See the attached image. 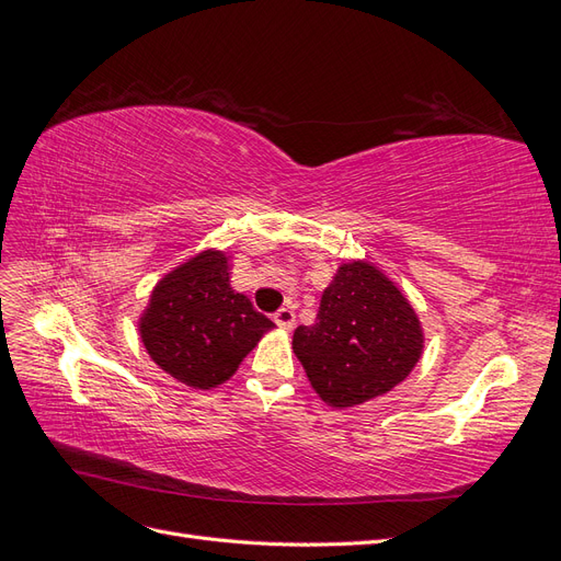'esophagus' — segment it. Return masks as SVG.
Returning <instances> with one entry per match:
<instances>
[{
    "label": "esophagus",
    "mask_w": 561,
    "mask_h": 561,
    "mask_svg": "<svg viewBox=\"0 0 561 561\" xmlns=\"http://www.w3.org/2000/svg\"><path fill=\"white\" fill-rule=\"evenodd\" d=\"M274 320H276V325H278L280 330H293V325H295V311H293V309H280V311L274 316Z\"/></svg>",
    "instance_id": "1"
}]
</instances>
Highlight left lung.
<instances>
[{
  "label": "left lung",
  "mask_w": 561,
  "mask_h": 561,
  "mask_svg": "<svg viewBox=\"0 0 561 561\" xmlns=\"http://www.w3.org/2000/svg\"><path fill=\"white\" fill-rule=\"evenodd\" d=\"M423 344L410 299L367 260L336 268L316 322L299 325L293 336L313 390L334 410L358 407L402 383L421 360Z\"/></svg>",
  "instance_id": "left-lung-1"
}]
</instances>
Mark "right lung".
<instances>
[{"instance_id":"right-lung-1","label":"right lung","mask_w":561,"mask_h":561,"mask_svg":"<svg viewBox=\"0 0 561 561\" xmlns=\"http://www.w3.org/2000/svg\"><path fill=\"white\" fill-rule=\"evenodd\" d=\"M229 278V254L201 250L154 285L138 320L149 358L196 390L229 381L260 339L276 328L233 290Z\"/></svg>"}]
</instances>
